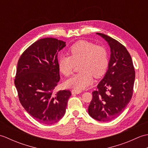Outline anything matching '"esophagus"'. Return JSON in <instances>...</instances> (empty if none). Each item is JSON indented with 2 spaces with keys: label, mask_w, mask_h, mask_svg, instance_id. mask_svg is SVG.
I'll use <instances>...</instances> for the list:
<instances>
[{
  "label": "esophagus",
  "mask_w": 148,
  "mask_h": 148,
  "mask_svg": "<svg viewBox=\"0 0 148 148\" xmlns=\"http://www.w3.org/2000/svg\"><path fill=\"white\" fill-rule=\"evenodd\" d=\"M71 92H72V94H79L82 92V91L79 90H77V89H72Z\"/></svg>",
  "instance_id": "34e87169"
}]
</instances>
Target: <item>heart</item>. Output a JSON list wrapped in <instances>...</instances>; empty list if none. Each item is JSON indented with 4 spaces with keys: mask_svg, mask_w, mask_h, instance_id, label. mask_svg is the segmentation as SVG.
<instances>
[{
    "mask_svg": "<svg viewBox=\"0 0 148 148\" xmlns=\"http://www.w3.org/2000/svg\"><path fill=\"white\" fill-rule=\"evenodd\" d=\"M70 56L62 55L58 59L59 71L65 76L72 74L76 64L80 72L66 81L65 85L77 90L86 88L93 81V76L100 77L109 65V53L106 47L86 40L74 44L69 49Z\"/></svg>",
    "mask_w": 148,
    "mask_h": 148,
    "instance_id": "b5f03b06",
    "label": "heart"
}]
</instances>
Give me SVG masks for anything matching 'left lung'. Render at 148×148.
Returning a JSON list of instances; mask_svg holds the SVG:
<instances>
[{
	"mask_svg": "<svg viewBox=\"0 0 148 148\" xmlns=\"http://www.w3.org/2000/svg\"><path fill=\"white\" fill-rule=\"evenodd\" d=\"M111 48L108 69L92 92L88 107L91 117L100 121H109L120 115L133 94L135 71L130 53L125 47L112 37L97 33Z\"/></svg>",
	"mask_w": 148,
	"mask_h": 148,
	"instance_id": "left-lung-1",
	"label": "left lung"
}]
</instances>
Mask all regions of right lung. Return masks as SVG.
<instances>
[{"label": "right lung", "mask_w": 148, "mask_h": 148, "mask_svg": "<svg viewBox=\"0 0 148 148\" xmlns=\"http://www.w3.org/2000/svg\"><path fill=\"white\" fill-rule=\"evenodd\" d=\"M65 42L52 37L30 45L18 62L14 84L26 111L41 123L52 125L64 116L69 90L53 92L60 81L58 53Z\"/></svg>", "instance_id": "obj_1"}]
</instances>
